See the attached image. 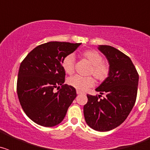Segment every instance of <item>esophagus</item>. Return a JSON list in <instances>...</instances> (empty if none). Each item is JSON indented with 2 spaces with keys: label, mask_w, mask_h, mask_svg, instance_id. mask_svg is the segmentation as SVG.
<instances>
[{
  "label": "esophagus",
  "mask_w": 150,
  "mask_h": 150,
  "mask_svg": "<svg viewBox=\"0 0 150 150\" xmlns=\"http://www.w3.org/2000/svg\"><path fill=\"white\" fill-rule=\"evenodd\" d=\"M76 94L77 95H80V94H83V92L81 91H79V90H76Z\"/></svg>",
  "instance_id": "1"
}]
</instances>
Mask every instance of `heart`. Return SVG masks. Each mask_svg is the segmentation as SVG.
I'll return each mask as SVG.
<instances>
[{
	"label": "heart",
	"instance_id": "obj_1",
	"mask_svg": "<svg viewBox=\"0 0 150 150\" xmlns=\"http://www.w3.org/2000/svg\"><path fill=\"white\" fill-rule=\"evenodd\" d=\"M81 57L91 64L88 74L93 75L98 81H104L109 76L110 64L103 60V56L98 52L94 50H87L82 52ZM62 68L66 74H72L75 71V56L69 54L63 59L62 62ZM69 86L79 91H85L95 85V79L91 76H82L79 75L71 76L67 79Z\"/></svg>",
	"mask_w": 150,
	"mask_h": 150
}]
</instances>
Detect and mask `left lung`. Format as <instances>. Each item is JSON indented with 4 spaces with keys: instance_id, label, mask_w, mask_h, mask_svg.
Here are the masks:
<instances>
[{
    "instance_id": "8db88e82",
    "label": "left lung",
    "mask_w": 150,
    "mask_h": 150,
    "mask_svg": "<svg viewBox=\"0 0 150 150\" xmlns=\"http://www.w3.org/2000/svg\"><path fill=\"white\" fill-rule=\"evenodd\" d=\"M98 50L107 57L109 76L96 88L101 96L87 95L83 107L85 120L98 132H107L122 124L129 115L136 101L139 75L132 60L125 54L110 46L100 45Z\"/></svg>"
}]
</instances>
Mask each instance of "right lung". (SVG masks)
Returning a JSON list of instances; mask_svg holds the SVG:
<instances>
[{
  "label": "right lung",
  "instance_id": "1",
  "mask_svg": "<svg viewBox=\"0 0 150 150\" xmlns=\"http://www.w3.org/2000/svg\"><path fill=\"white\" fill-rule=\"evenodd\" d=\"M81 43L48 42L29 52L19 67L17 95L22 108L30 120L44 127L62 122L76 97L74 87L64 84L62 62ZM57 88L59 91L55 93Z\"/></svg>",
  "mask_w": 150,
  "mask_h": 150
}]
</instances>
